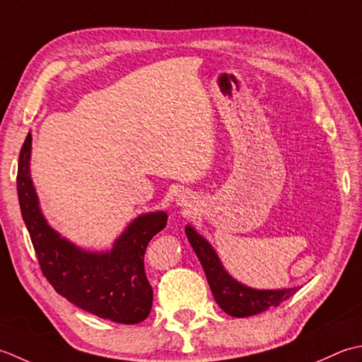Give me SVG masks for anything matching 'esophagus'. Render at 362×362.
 I'll return each instance as SVG.
<instances>
[{"label":"esophagus","mask_w":362,"mask_h":362,"mask_svg":"<svg viewBox=\"0 0 362 362\" xmlns=\"http://www.w3.org/2000/svg\"><path fill=\"white\" fill-rule=\"evenodd\" d=\"M178 204L181 206V208H186V209H190L192 208V198L189 197V194H181L178 195Z\"/></svg>","instance_id":"1"}]
</instances>
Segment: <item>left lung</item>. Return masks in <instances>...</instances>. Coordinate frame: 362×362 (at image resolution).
<instances>
[{"label":"left lung","mask_w":362,"mask_h":362,"mask_svg":"<svg viewBox=\"0 0 362 362\" xmlns=\"http://www.w3.org/2000/svg\"><path fill=\"white\" fill-rule=\"evenodd\" d=\"M192 248L200 259L217 305L233 317H250L289 300L300 287L283 291H256L235 281L226 274L212 247L192 226H186Z\"/></svg>","instance_id":"1"}]
</instances>
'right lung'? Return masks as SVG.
<instances>
[{
  "label": "right lung",
  "mask_w": 362,
  "mask_h": 362,
  "mask_svg": "<svg viewBox=\"0 0 362 362\" xmlns=\"http://www.w3.org/2000/svg\"><path fill=\"white\" fill-rule=\"evenodd\" d=\"M31 132L18 159L17 192L21 216L43 276L54 291L84 311L117 323L134 325L151 311L153 289L145 275L148 242L167 225L165 212L140 216L107 253H87L49 228L37 203L29 176Z\"/></svg>",
  "instance_id": "right-lung-1"
}]
</instances>
